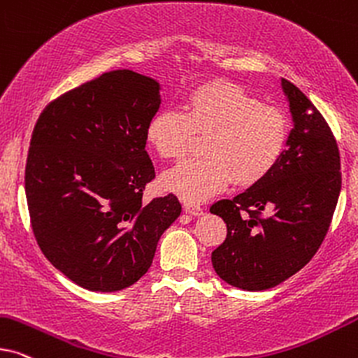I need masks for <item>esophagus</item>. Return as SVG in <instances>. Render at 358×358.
<instances>
[{
	"mask_svg": "<svg viewBox=\"0 0 358 358\" xmlns=\"http://www.w3.org/2000/svg\"><path fill=\"white\" fill-rule=\"evenodd\" d=\"M184 208H185V212L187 213H190V215H202L203 213V208L201 207V206H197V203H194V202H184Z\"/></svg>",
	"mask_w": 358,
	"mask_h": 358,
	"instance_id": "esophagus-1",
	"label": "esophagus"
}]
</instances>
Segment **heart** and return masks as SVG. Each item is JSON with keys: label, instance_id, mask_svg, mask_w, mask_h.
<instances>
[{"label": "heart", "instance_id": "1", "mask_svg": "<svg viewBox=\"0 0 358 358\" xmlns=\"http://www.w3.org/2000/svg\"><path fill=\"white\" fill-rule=\"evenodd\" d=\"M194 134H206L202 157L184 161L164 176V185L189 202L206 201L234 179L253 185L281 161L289 138V118L278 105L230 82L196 88L182 113L162 110L150 120L146 139L164 159L187 155Z\"/></svg>", "mask_w": 358, "mask_h": 358}]
</instances>
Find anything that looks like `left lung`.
<instances>
[{
    "instance_id": "1",
    "label": "left lung",
    "mask_w": 358,
    "mask_h": 358,
    "mask_svg": "<svg viewBox=\"0 0 358 358\" xmlns=\"http://www.w3.org/2000/svg\"><path fill=\"white\" fill-rule=\"evenodd\" d=\"M294 128L273 173L210 212L227 238L212 252L213 270L247 291L270 289L304 268L326 238L342 187L337 141L321 111L281 78Z\"/></svg>"
}]
</instances>
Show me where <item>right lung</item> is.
<instances>
[{
	"instance_id": "right-lung-1",
	"label": "right lung",
	"mask_w": 358,
	"mask_h": 358,
	"mask_svg": "<svg viewBox=\"0 0 358 358\" xmlns=\"http://www.w3.org/2000/svg\"><path fill=\"white\" fill-rule=\"evenodd\" d=\"M159 83L111 71L50 101L32 131L26 199L41 252L76 285L111 292L150 270L180 215L174 194L143 202L155 179L146 127Z\"/></svg>"
}]
</instances>
